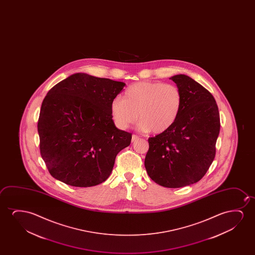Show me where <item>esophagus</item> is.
<instances>
[{
	"label": "esophagus",
	"instance_id": "esophagus-1",
	"mask_svg": "<svg viewBox=\"0 0 255 255\" xmlns=\"http://www.w3.org/2000/svg\"><path fill=\"white\" fill-rule=\"evenodd\" d=\"M138 138H139L138 136H136V135H132V137H131V142H135V141H136Z\"/></svg>",
	"mask_w": 255,
	"mask_h": 255
}]
</instances>
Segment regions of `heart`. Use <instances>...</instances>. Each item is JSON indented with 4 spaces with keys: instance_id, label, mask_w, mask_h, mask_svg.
I'll list each match as a JSON object with an SVG mask.
<instances>
[{
    "instance_id": "heart-1",
    "label": "heart",
    "mask_w": 255,
    "mask_h": 255,
    "mask_svg": "<svg viewBox=\"0 0 255 255\" xmlns=\"http://www.w3.org/2000/svg\"><path fill=\"white\" fill-rule=\"evenodd\" d=\"M183 105V95L174 84L162 82H139L129 85L124 98H115L111 112L117 126L127 129L136 122L142 131L155 134L166 131L177 121Z\"/></svg>"
}]
</instances>
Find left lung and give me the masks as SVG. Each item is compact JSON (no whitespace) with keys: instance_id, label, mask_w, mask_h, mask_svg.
I'll return each mask as SVG.
<instances>
[{"instance_id":"1","label":"left lung","mask_w":255,"mask_h":255,"mask_svg":"<svg viewBox=\"0 0 255 255\" xmlns=\"http://www.w3.org/2000/svg\"><path fill=\"white\" fill-rule=\"evenodd\" d=\"M170 79L183 95L181 112L170 129L148 139L144 166L155 183L179 188L199 181L213 163L220 113L213 95L201 84L182 74Z\"/></svg>"}]
</instances>
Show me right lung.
I'll use <instances>...</instances> for the list:
<instances>
[{
	"label": "right lung",
	"instance_id": "obj_1",
	"mask_svg": "<svg viewBox=\"0 0 255 255\" xmlns=\"http://www.w3.org/2000/svg\"><path fill=\"white\" fill-rule=\"evenodd\" d=\"M126 84L76 73L49 90L37 129L40 152L53 178L91 187L110 177L119 151L131 133L118 129L111 104Z\"/></svg>",
	"mask_w": 255,
	"mask_h": 255
}]
</instances>
